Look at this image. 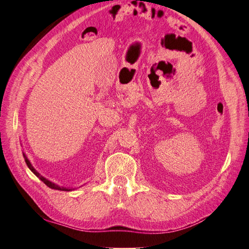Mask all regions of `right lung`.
<instances>
[{
	"label": "right lung",
	"instance_id": "right-lung-1",
	"mask_svg": "<svg viewBox=\"0 0 249 249\" xmlns=\"http://www.w3.org/2000/svg\"><path fill=\"white\" fill-rule=\"evenodd\" d=\"M23 158H24V160H25V162H26V165H28V167H29L30 170H31L32 172H33V173L35 174V176H36L37 178H38L40 179V181H43V182H44V183L47 185V186L50 187V188H52V189H56V190H65V192H66V190H67V192H70V190H71V188L61 187V186H59V185H56V184H54V183L50 182L49 179H47V178H44L43 176H40V174H39L38 172H37V171L35 170L34 167L32 166V163L30 162V160H28V157H26V155L24 154V153H23Z\"/></svg>",
	"mask_w": 249,
	"mask_h": 249
}]
</instances>
